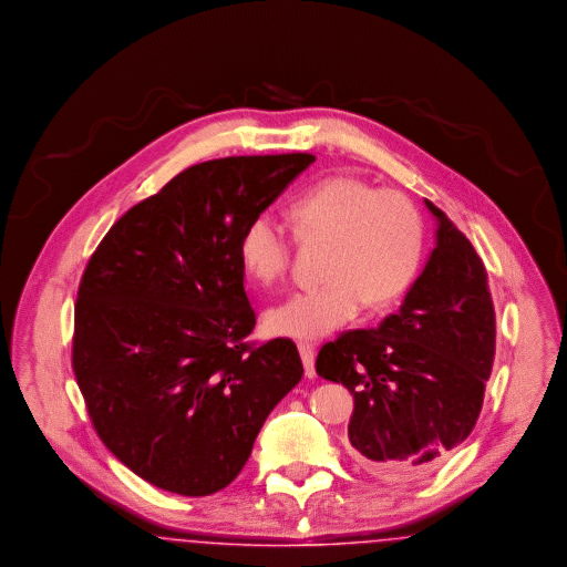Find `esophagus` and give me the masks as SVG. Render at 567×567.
I'll return each instance as SVG.
<instances>
[{"mask_svg":"<svg viewBox=\"0 0 567 567\" xmlns=\"http://www.w3.org/2000/svg\"><path fill=\"white\" fill-rule=\"evenodd\" d=\"M299 357H301V363H303V371H306V378H317V369H315V357H317V350L312 343H299Z\"/></svg>","mask_w":567,"mask_h":567,"instance_id":"obj_1","label":"esophagus"}]
</instances>
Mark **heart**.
Segmentation results:
<instances>
[{"label":"heart","mask_w":567,"mask_h":567,"mask_svg":"<svg viewBox=\"0 0 567 567\" xmlns=\"http://www.w3.org/2000/svg\"><path fill=\"white\" fill-rule=\"evenodd\" d=\"M293 234L272 213L250 219L240 261L259 285H274L293 264L295 240L327 247L320 287L289 295L264 317L276 338L317 340L367 310H382L408 293L422 270L426 227L420 208L394 189L357 177L310 185L289 208Z\"/></svg>","instance_id":"heart-1"}]
</instances>
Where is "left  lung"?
I'll list each match as a JSON object with an SVG mask.
<instances>
[{"mask_svg":"<svg viewBox=\"0 0 567 567\" xmlns=\"http://www.w3.org/2000/svg\"><path fill=\"white\" fill-rule=\"evenodd\" d=\"M436 245L396 315L320 348L317 373L354 396L352 457L385 478L426 475L475 429L496 354L487 272L471 240L424 200Z\"/></svg>","mask_w":567,"mask_h":567,"instance_id":"8db88e82","label":"left lung"}]
</instances>
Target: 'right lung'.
Listing matches in <instances>:
<instances>
[{
  "mask_svg": "<svg viewBox=\"0 0 567 567\" xmlns=\"http://www.w3.org/2000/svg\"><path fill=\"white\" fill-rule=\"evenodd\" d=\"M312 154L189 166L124 213L84 270L73 373L92 426L135 475L179 496L229 485L303 375L291 340L245 341L240 236Z\"/></svg>",
  "mask_w": 567,
  "mask_h": 567,
  "instance_id": "right-lung-1",
  "label": "right lung"
}]
</instances>
